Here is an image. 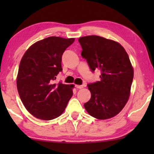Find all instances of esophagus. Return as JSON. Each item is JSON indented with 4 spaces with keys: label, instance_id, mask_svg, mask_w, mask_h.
<instances>
[{
    "label": "esophagus",
    "instance_id": "obj_1",
    "mask_svg": "<svg viewBox=\"0 0 154 154\" xmlns=\"http://www.w3.org/2000/svg\"><path fill=\"white\" fill-rule=\"evenodd\" d=\"M83 87H84V86L83 85H75V88H78V89H82V88H83Z\"/></svg>",
    "mask_w": 154,
    "mask_h": 154
}]
</instances>
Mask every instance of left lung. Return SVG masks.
Masks as SVG:
<instances>
[{
	"label": "left lung",
	"mask_w": 154,
	"mask_h": 154,
	"mask_svg": "<svg viewBox=\"0 0 154 154\" xmlns=\"http://www.w3.org/2000/svg\"><path fill=\"white\" fill-rule=\"evenodd\" d=\"M81 56L90 70L101 72L100 81L88 85L91 98L84 104L88 113L100 120L111 119L121 112L130 97L134 71L123 46L98 35L79 38Z\"/></svg>",
	"instance_id": "1"
}]
</instances>
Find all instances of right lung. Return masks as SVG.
Returning a JSON list of instances; mask_svg holds the SVG:
<instances>
[{"label":"right lung","mask_w":154,"mask_h":154,"mask_svg":"<svg viewBox=\"0 0 154 154\" xmlns=\"http://www.w3.org/2000/svg\"><path fill=\"white\" fill-rule=\"evenodd\" d=\"M74 38L51 36L35 43L19 66L17 87L25 108L37 119L60 116L73 95V85L54 83L62 68V54Z\"/></svg>","instance_id":"obj_1"}]
</instances>
